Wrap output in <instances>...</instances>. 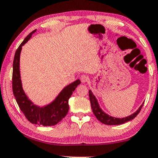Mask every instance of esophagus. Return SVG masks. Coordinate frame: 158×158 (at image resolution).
Masks as SVG:
<instances>
[{
  "label": "esophagus",
  "instance_id": "1",
  "mask_svg": "<svg viewBox=\"0 0 158 158\" xmlns=\"http://www.w3.org/2000/svg\"><path fill=\"white\" fill-rule=\"evenodd\" d=\"M88 80H89L88 76H86V75H83L81 76V82H82L83 83H86L87 81H88Z\"/></svg>",
  "mask_w": 158,
  "mask_h": 158
}]
</instances>
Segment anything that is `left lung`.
Masks as SVG:
<instances>
[{
  "mask_svg": "<svg viewBox=\"0 0 158 158\" xmlns=\"http://www.w3.org/2000/svg\"><path fill=\"white\" fill-rule=\"evenodd\" d=\"M89 92L91 109H92V111L94 113V116H96V118L100 121V122H102V123L105 124H107V125H118V124L126 123V122L133 119V118L139 114L140 110H141L142 106H143V103H144V102L142 103V105L137 109V110H136L135 112H134L133 114H130V116H126V117L123 118H116L106 114V113L101 108L100 104H99L98 102V100H97L96 97H95V95L93 94L91 90H89Z\"/></svg>",
  "mask_w": 158,
  "mask_h": 158,
  "instance_id": "1",
  "label": "left lung"
}]
</instances>
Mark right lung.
I'll return each instance as SVG.
<instances>
[{
    "label": "right lung",
    "instance_id": "right-lung-1",
    "mask_svg": "<svg viewBox=\"0 0 158 158\" xmlns=\"http://www.w3.org/2000/svg\"><path fill=\"white\" fill-rule=\"evenodd\" d=\"M36 31V30H34L29 34L15 52L13 61L12 90L19 108L31 123L42 126H53L61 122L67 114L69 110V99L81 83V81L77 79L64 87L52 102L45 106H37L28 98L23 88L19 59L23 46L28 42L31 38L32 34Z\"/></svg>",
    "mask_w": 158,
    "mask_h": 158
}]
</instances>
